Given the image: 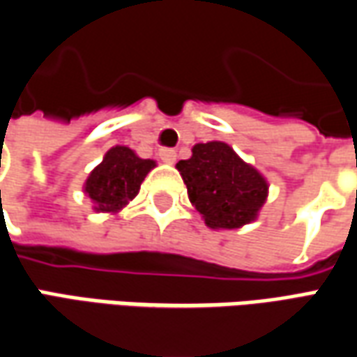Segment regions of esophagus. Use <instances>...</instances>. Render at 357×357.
Segmentation results:
<instances>
[{"label": "esophagus", "mask_w": 357, "mask_h": 357, "mask_svg": "<svg viewBox=\"0 0 357 357\" xmlns=\"http://www.w3.org/2000/svg\"><path fill=\"white\" fill-rule=\"evenodd\" d=\"M159 159L167 165H173L176 161V151L174 149H169V147H163L159 149Z\"/></svg>", "instance_id": "34e87169"}]
</instances>
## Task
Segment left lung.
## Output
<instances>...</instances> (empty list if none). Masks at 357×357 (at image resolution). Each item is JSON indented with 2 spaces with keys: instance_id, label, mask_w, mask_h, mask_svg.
Wrapping results in <instances>:
<instances>
[{
  "instance_id": "left-lung-1",
  "label": "left lung",
  "mask_w": 357,
  "mask_h": 357,
  "mask_svg": "<svg viewBox=\"0 0 357 357\" xmlns=\"http://www.w3.org/2000/svg\"><path fill=\"white\" fill-rule=\"evenodd\" d=\"M188 200L210 229H239L258 218L268 198V181L225 142L192 147L176 163Z\"/></svg>"
}]
</instances>
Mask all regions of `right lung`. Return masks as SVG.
<instances>
[{
	"label": "right lung",
	"instance_id": "1",
	"mask_svg": "<svg viewBox=\"0 0 357 357\" xmlns=\"http://www.w3.org/2000/svg\"><path fill=\"white\" fill-rule=\"evenodd\" d=\"M153 167H157L153 159H142L130 147H110L102 161L89 173L83 192L95 211L118 213L136 198L144 178Z\"/></svg>",
	"mask_w": 357,
	"mask_h": 357
}]
</instances>
